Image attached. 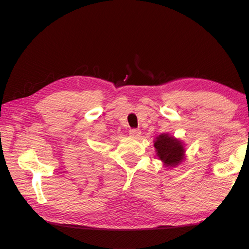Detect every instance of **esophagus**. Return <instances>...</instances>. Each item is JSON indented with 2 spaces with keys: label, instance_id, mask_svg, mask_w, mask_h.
<instances>
[{
  "label": "esophagus",
  "instance_id": "esophagus-1",
  "mask_svg": "<svg viewBox=\"0 0 249 249\" xmlns=\"http://www.w3.org/2000/svg\"><path fill=\"white\" fill-rule=\"evenodd\" d=\"M129 134H130V136H132L134 138H138L141 135V131L138 129H132V130H130Z\"/></svg>",
  "mask_w": 249,
  "mask_h": 249
}]
</instances>
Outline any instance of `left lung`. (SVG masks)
<instances>
[{
	"mask_svg": "<svg viewBox=\"0 0 249 249\" xmlns=\"http://www.w3.org/2000/svg\"><path fill=\"white\" fill-rule=\"evenodd\" d=\"M154 145L158 152V157L167 166H177L184 159L185 150L182 142L168 134H161L157 137Z\"/></svg>",
	"mask_w": 249,
	"mask_h": 249,
	"instance_id": "8db88e82",
	"label": "left lung"
}]
</instances>
